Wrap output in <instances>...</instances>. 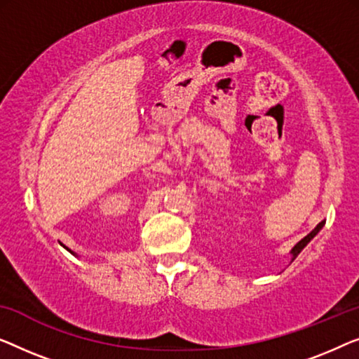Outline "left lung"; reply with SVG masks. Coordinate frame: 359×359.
Wrapping results in <instances>:
<instances>
[{
	"instance_id": "obj_1",
	"label": "left lung",
	"mask_w": 359,
	"mask_h": 359,
	"mask_svg": "<svg viewBox=\"0 0 359 359\" xmlns=\"http://www.w3.org/2000/svg\"><path fill=\"white\" fill-rule=\"evenodd\" d=\"M322 226H324V221H322V223H319V224H317V228H316L314 231H312V232H309V234H307V236L304 237V239H301L299 242H297V244H296L294 247H292V250H291V254H292V260H294V259H296V257H297V255H299V252H301L302 249H304V247H306L307 244H309V242H311V239H312V237H314V236L317 234V232H319V231L322 229Z\"/></svg>"
}]
</instances>
